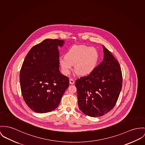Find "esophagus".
<instances>
[{"label": "esophagus", "mask_w": 145, "mask_h": 145, "mask_svg": "<svg viewBox=\"0 0 145 145\" xmlns=\"http://www.w3.org/2000/svg\"><path fill=\"white\" fill-rule=\"evenodd\" d=\"M69 83H70L71 84H73L74 83V80L73 79L71 78V79H69Z\"/></svg>", "instance_id": "esophagus-1"}]
</instances>
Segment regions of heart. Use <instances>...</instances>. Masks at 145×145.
<instances>
[{"label":"heart","instance_id":"obj_1","mask_svg":"<svg viewBox=\"0 0 145 145\" xmlns=\"http://www.w3.org/2000/svg\"><path fill=\"white\" fill-rule=\"evenodd\" d=\"M99 53L94 47L85 45H74L68 49L65 56L59 58V62L63 74L68 75L74 64L76 72L82 76L88 74L95 68Z\"/></svg>","mask_w":145,"mask_h":145}]
</instances>
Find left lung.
Listing matches in <instances>:
<instances>
[{"instance_id": "left-lung-1", "label": "left lung", "mask_w": 145, "mask_h": 145, "mask_svg": "<svg viewBox=\"0 0 145 145\" xmlns=\"http://www.w3.org/2000/svg\"><path fill=\"white\" fill-rule=\"evenodd\" d=\"M103 48V61L88 75L76 81L79 108L91 117L101 116L112 110L122 88L120 64L104 46Z\"/></svg>"}]
</instances>
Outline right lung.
Wrapping results in <instances>:
<instances>
[{"mask_svg": "<svg viewBox=\"0 0 145 145\" xmlns=\"http://www.w3.org/2000/svg\"><path fill=\"white\" fill-rule=\"evenodd\" d=\"M63 40L46 39L35 45L23 62L20 83L23 99L33 112L54 110L69 86L68 77L59 71V51Z\"/></svg>", "mask_w": 145, "mask_h": 145, "instance_id": "1", "label": "right lung"}]
</instances>
